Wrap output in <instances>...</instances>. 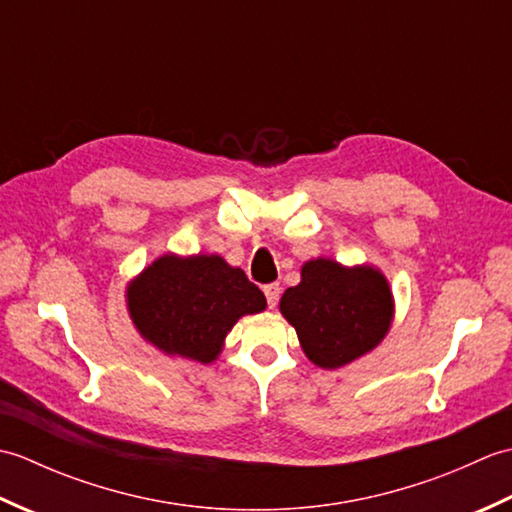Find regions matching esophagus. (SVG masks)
Segmentation results:
<instances>
[{"mask_svg":"<svg viewBox=\"0 0 512 512\" xmlns=\"http://www.w3.org/2000/svg\"><path fill=\"white\" fill-rule=\"evenodd\" d=\"M279 284H268L264 286V295H266V301H268V308H275L277 301H279Z\"/></svg>","mask_w":512,"mask_h":512,"instance_id":"obj_1","label":"esophagus"}]
</instances>
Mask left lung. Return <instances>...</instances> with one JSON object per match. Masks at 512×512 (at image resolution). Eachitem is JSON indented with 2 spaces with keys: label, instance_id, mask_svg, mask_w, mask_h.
<instances>
[{
  "label": "left lung",
  "instance_id": "obj_1",
  "mask_svg": "<svg viewBox=\"0 0 512 512\" xmlns=\"http://www.w3.org/2000/svg\"><path fill=\"white\" fill-rule=\"evenodd\" d=\"M279 310L297 330L310 361L336 369L385 339L394 301L378 270L312 259L301 268V284L284 292Z\"/></svg>",
  "mask_w": 512,
  "mask_h": 512
}]
</instances>
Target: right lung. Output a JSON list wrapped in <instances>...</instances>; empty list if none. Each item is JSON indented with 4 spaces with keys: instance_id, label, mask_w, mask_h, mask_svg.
Wrapping results in <instances>:
<instances>
[{
    "instance_id": "1",
    "label": "right lung",
    "mask_w": 512,
    "mask_h": 512,
    "mask_svg": "<svg viewBox=\"0 0 512 512\" xmlns=\"http://www.w3.org/2000/svg\"><path fill=\"white\" fill-rule=\"evenodd\" d=\"M127 306L138 332L158 350L211 363L237 319L262 312L266 297L222 257L165 255L132 281Z\"/></svg>"
}]
</instances>
